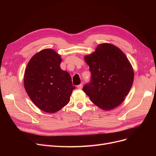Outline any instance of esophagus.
Listing matches in <instances>:
<instances>
[{"label": "esophagus", "mask_w": 156, "mask_h": 156, "mask_svg": "<svg viewBox=\"0 0 156 156\" xmlns=\"http://www.w3.org/2000/svg\"><path fill=\"white\" fill-rule=\"evenodd\" d=\"M82 87H83V84H82V83L80 84L79 85L77 86V88H78V89H81V88H82Z\"/></svg>", "instance_id": "1"}]
</instances>
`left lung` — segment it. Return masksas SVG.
Here are the masks:
<instances>
[{
    "label": "left lung",
    "mask_w": 156,
    "mask_h": 156,
    "mask_svg": "<svg viewBox=\"0 0 156 156\" xmlns=\"http://www.w3.org/2000/svg\"><path fill=\"white\" fill-rule=\"evenodd\" d=\"M84 59L91 72V81L83 87L84 92L103 110L118 107L125 99L134 80L133 69L125 54L116 46L104 43Z\"/></svg>",
    "instance_id": "left-lung-1"
}]
</instances>
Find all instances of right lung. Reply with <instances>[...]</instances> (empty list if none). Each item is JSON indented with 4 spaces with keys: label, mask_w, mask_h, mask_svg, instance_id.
Wrapping results in <instances>:
<instances>
[{
    "label": "right lung",
    "mask_w": 156,
    "mask_h": 156,
    "mask_svg": "<svg viewBox=\"0 0 156 156\" xmlns=\"http://www.w3.org/2000/svg\"><path fill=\"white\" fill-rule=\"evenodd\" d=\"M61 57L51 48L33 56L24 72V87L29 97L40 110L57 112L66 105L75 87L71 76L60 67Z\"/></svg>",
    "instance_id": "1"
}]
</instances>
